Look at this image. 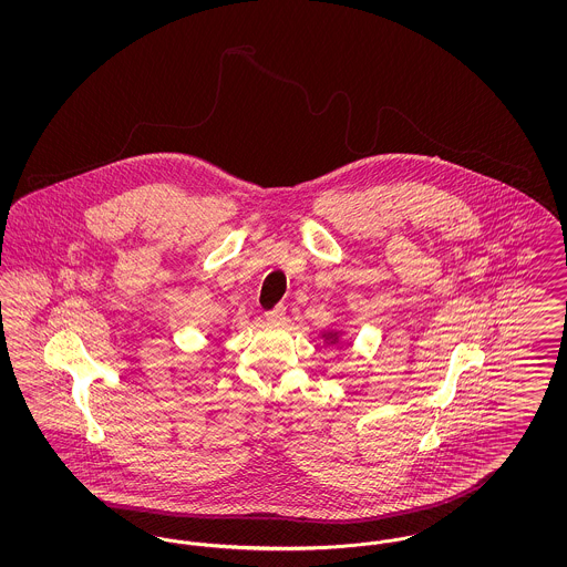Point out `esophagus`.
Returning a JSON list of instances; mask_svg holds the SVG:
<instances>
[{"label":"esophagus","instance_id":"obj_1","mask_svg":"<svg viewBox=\"0 0 567 567\" xmlns=\"http://www.w3.org/2000/svg\"><path fill=\"white\" fill-rule=\"evenodd\" d=\"M266 319L270 321V323H282L285 319H287V308L280 303V306H276L274 310L270 312H266Z\"/></svg>","mask_w":567,"mask_h":567}]
</instances>
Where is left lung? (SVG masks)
<instances>
[{"label": "left lung", "instance_id": "left-lung-1", "mask_svg": "<svg viewBox=\"0 0 567 567\" xmlns=\"http://www.w3.org/2000/svg\"><path fill=\"white\" fill-rule=\"evenodd\" d=\"M321 338L327 347H342V331L338 329H323Z\"/></svg>", "mask_w": 567, "mask_h": 567}]
</instances>
